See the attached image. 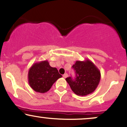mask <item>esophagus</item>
Segmentation results:
<instances>
[{"mask_svg": "<svg viewBox=\"0 0 127 127\" xmlns=\"http://www.w3.org/2000/svg\"><path fill=\"white\" fill-rule=\"evenodd\" d=\"M63 78H66L68 76V74H67V73H65V74H64V75H63Z\"/></svg>", "mask_w": 127, "mask_h": 127, "instance_id": "obj_1", "label": "esophagus"}]
</instances>
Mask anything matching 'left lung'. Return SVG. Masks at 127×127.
I'll return each instance as SVG.
<instances>
[{
	"label": "left lung",
	"mask_w": 127,
	"mask_h": 127,
	"mask_svg": "<svg viewBox=\"0 0 127 127\" xmlns=\"http://www.w3.org/2000/svg\"><path fill=\"white\" fill-rule=\"evenodd\" d=\"M72 67L75 70L76 78L65 79L71 89L76 95L85 96L95 90L101 78L100 71L90 60L76 61Z\"/></svg>",
	"instance_id": "1"
}]
</instances>
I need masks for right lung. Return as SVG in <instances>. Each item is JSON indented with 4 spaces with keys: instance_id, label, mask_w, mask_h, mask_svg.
I'll list each match as a JSON object with an SVG mask.
<instances>
[{
    "instance_id": "add662e5",
    "label": "right lung",
    "mask_w": 127,
    "mask_h": 127,
    "mask_svg": "<svg viewBox=\"0 0 127 127\" xmlns=\"http://www.w3.org/2000/svg\"><path fill=\"white\" fill-rule=\"evenodd\" d=\"M62 76L55 67H52L47 60L35 63L28 72V81L30 87L37 93H45Z\"/></svg>"
}]
</instances>
